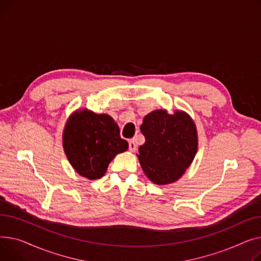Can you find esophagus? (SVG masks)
Here are the masks:
<instances>
[{"mask_svg": "<svg viewBox=\"0 0 261 261\" xmlns=\"http://www.w3.org/2000/svg\"><path fill=\"white\" fill-rule=\"evenodd\" d=\"M128 148H129L130 151H136V149H137V144H136L135 140H130V141L128 142Z\"/></svg>", "mask_w": 261, "mask_h": 261, "instance_id": "1", "label": "esophagus"}]
</instances>
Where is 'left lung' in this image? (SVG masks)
I'll return each mask as SVG.
<instances>
[{
  "mask_svg": "<svg viewBox=\"0 0 261 261\" xmlns=\"http://www.w3.org/2000/svg\"><path fill=\"white\" fill-rule=\"evenodd\" d=\"M140 130L145 143L137 156L145 176L157 186L179 180L198 149V133L192 117L180 110L173 114L156 110L144 117Z\"/></svg>",
  "mask_w": 261,
  "mask_h": 261,
  "instance_id": "obj_1",
  "label": "left lung"
}]
</instances>
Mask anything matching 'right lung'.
<instances>
[{
	"mask_svg": "<svg viewBox=\"0 0 261 261\" xmlns=\"http://www.w3.org/2000/svg\"><path fill=\"white\" fill-rule=\"evenodd\" d=\"M63 148L73 170L88 180L103 177L111 161L127 150L128 143L120 137L115 120L107 114L76 110L67 119Z\"/></svg>",
	"mask_w": 261,
	"mask_h": 261,
	"instance_id": "add662e5",
	"label": "right lung"
}]
</instances>
